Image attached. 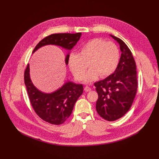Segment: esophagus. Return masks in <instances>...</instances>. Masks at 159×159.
<instances>
[{
	"label": "esophagus",
	"mask_w": 159,
	"mask_h": 159,
	"mask_svg": "<svg viewBox=\"0 0 159 159\" xmlns=\"http://www.w3.org/2000/svg\"><path fill=\"white\" fill-rule=\"evenodd\" d=\"M84 90H85V92H89V91H90V90H91V89H90L88 86H85V88H84Z\"/></svg>",
	"instance_id": "obj_1"
}]
</instances>
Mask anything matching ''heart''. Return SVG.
<instances>
[{
	"label": "heart",
	"instance_id": "1",
	"mask_svg": "<svg viewBox=\"0 0 159 159\" xmlns=\"http://www.w3.org/2000/svg\"><path fill=\"white\" fill-rule=\"evenodd\" d=\"M120 50L113 42L106 41L102 38H94L84 44L79 53H72L68 63L75 78L83 79L87 69L84 80L87 82L95 80L99 75L101 78L109 76L115 71L120 61Z\"/></svg>",
	"mask_w": 159,
	"mask_h": 159
}]
</instances>
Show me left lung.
I'll list each match as a JSON object with an SVG mask.
<instances>
[{"label": "left lung", "instance_id": "8db88e82", "mask_svg": "<svg viewBox=\"0 0 159 159\" xmlns=\"http://www.w3.org/2000/svg\"><path fill=\"white\" fill-rule=\"evenodd\" d=\"M110 36L120 44V61L114 73L94 85L98 94L97 112L104 120L112 121L123 117L131 107L138 82L136 63L130 50L121 39Z\"/></svg>", "mask_w": 159, "mask_h": 159}]
</instances>
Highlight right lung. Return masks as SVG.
<instances>
[{"mask_svg":"<svg viewBox=\"0 0 159 159\" xmlns=\"http://www.w3.org/2000/svg\"><path fill=\"white\" fill-rule=\"evenodd\" d=\"M81 34V33L52 34L40 41L33 53L48 44L57 45L70 50L78 42ZM69 56V53L66 55V65L68 64ZM25 83L30 102L38 116L44 121L55 125L63 123L70 116L77 100L83 93V85L72 82H66L52 93L41 92L31 80L29 64L25 71Z\"/></svg>","mask_w":159,"mask_h":159,"instance_id":"obj_1","label":"right lung"}]
</instances>
